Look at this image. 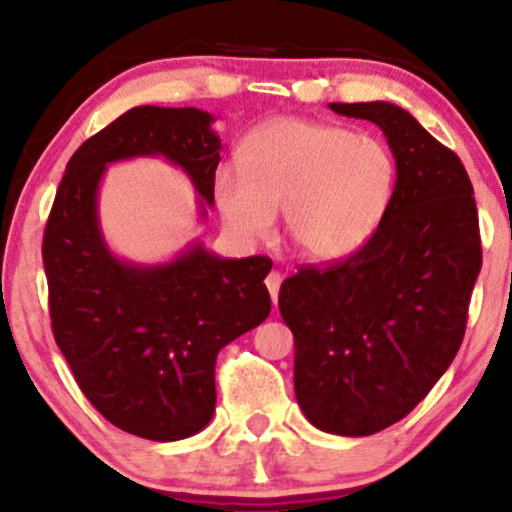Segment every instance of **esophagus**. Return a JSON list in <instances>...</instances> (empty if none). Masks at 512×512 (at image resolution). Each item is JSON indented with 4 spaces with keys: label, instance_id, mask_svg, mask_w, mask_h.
<instances>
[{
    "label": "esophagus",
    "instance_id": "34e87169",
    "mask_svg": "<svg viewBox=\"0 0 512 512\" xmlns=\"http://www.w3.org/2000/svg\"><path fill=\"white\" fill-rule=\"evenodd\" d=\"M264 284H267V289H269V296H272V303L276 305V301H279L281 274H279V272H272V274H267V279H264Z\"/></svg>",
    "mask_w": 512,
    "mask_h": 512
}]
</instances>
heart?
I'll return each instance as SVG.
<instances>
[{"label": "heart", "mask_w": 512, "mask_h": 512, "mask_svg": "<svg viewBox=\"0 0 512 512\" xmlns=\"http://www.w3.org/2000/svg\"><path fill=\"white\" fill-rule=\"evenodd\" d=\"M240 170L219 168L214 199L245 238H267L284 209L291 245L313 262L354 255L383 223L397 187L390 146L342 125L276 117L245 137Z\"/></svg>", "instance_id": "1"}]
</instances>
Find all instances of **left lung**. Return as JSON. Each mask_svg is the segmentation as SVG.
Returning <instances> with one entry per match:
<instances>
[{
	"label": "left lung",
	"mask_w": 512,
	"mask_h": 512,
	"mask_svg": "<svg viewBox=\"0 0 512 512\" xmlns=\"http://www.w3.org/2000/svg\"><path fill=\"white\" fill-rule=\"evenodd\" d=\"M383 129L397 187L361 250L281 284L293 387L305 419L373 436L424 399L460 349L481 269L479 216L462 161L395 103H330Z\"/></svg>",
	"instance_id": "obj_1"
}]
</instances>
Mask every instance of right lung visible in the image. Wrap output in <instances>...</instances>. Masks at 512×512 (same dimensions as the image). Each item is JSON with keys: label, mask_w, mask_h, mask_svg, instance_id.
Segmentation results:
<instances>
[{"label": "right lung", "mask_w": 512, "mask_h": 512, "mask_svg": "<svg viewBox=\"0 0 512 512\" xmlns=\"http://www.w3.org/2000/svg\"><path fill=\"white\" fill-rule=\"evenodd\" d=\"M211 113L139 105L93 134L69 158L43 238L55 342L76 383L110 424L170 443L214 416L216 356L267 320L269 257L228 260L192 240L173 260L117 257L98 219L110 163L166 158L214 207L221 139Z\"/></svg>", "instance_id": "1"}]
</instances>
